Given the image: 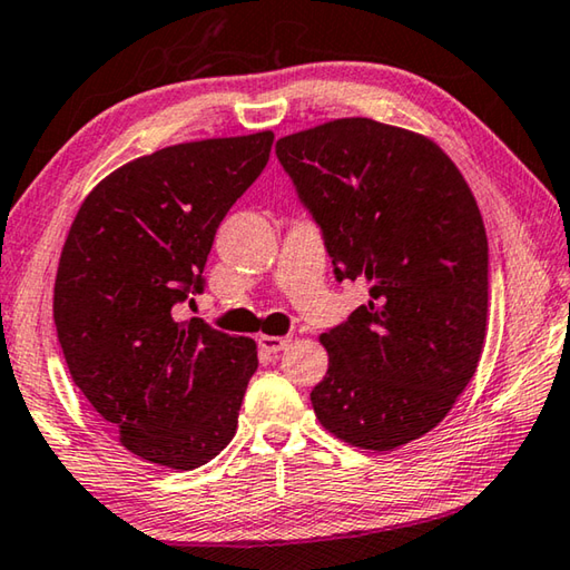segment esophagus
Instances as JSON below:
<instances>
[{"label":"esophagus","instance_id":"34e87169","mask_svg":"<svg viewBox=\"0 0 570 570\" xmlns=\"http://www.w3.org/2000/svg\"><path fill=\"white\" fill-rule=\"evenodd\" d=\"M257 343L265 353H279V351H285L291 341H287V337H277V335H259Z\"/></svg>","mask_w":570,"mask_h":570}]
</instances>
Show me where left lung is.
Listing matches in <instances>:
<instances>
[{"label": "left lung", "instance_id": "obj_1", "mask_svg": "<svg viewBox=\"0 0 570 570\" xmlns=\"http://www.w3.org/2000/svg\"><path fill=\"white\" fill-rule=\"evenodd\" d=\"M275 155L337 283L371 285V301L321 335L331 365L311 393L315 415L345 443L393 451L443 421L481 361V209L441 147L367 117L287 135Z\"/></svg>", "mask_w": 570, "mask_h": 570}]
</instances>
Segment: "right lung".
<instances>
[{
	"instance_id": "1",
	"label": "right lung",
	"mask_w": 570,
	"mask_h": 570,
	"mask_svg": "<svg viewBox=\"0 0 570 570\" xmlns=\"http://www.w3.org/2000/svg\"><path fill=\"white\" fill-rule=\"evenodd\" d=\"M273 132L157 149L105 177L59 257L55 325L75 385L129 453L193 471L237 431L249 337L175 307L205 291L219 223L267 165Z\"/></svg>"
}]
</instances>
